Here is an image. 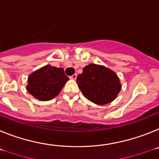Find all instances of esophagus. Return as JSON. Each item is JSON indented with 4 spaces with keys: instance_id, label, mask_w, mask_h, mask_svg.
<instances>
[{
    "instance_id": "esophagus-1",
    "label": "esophagus",
    "mask_w": 159,
    "mask_h": 159,
    "mask_svg": "<svg viewBox=\"0 0 159 159\" xmlns=\"http://www.w3.org/2000/svg\"><path fill=\"white\" fill-rule=\"evenodd\" d=\"M70 78H71V79H73V80H75L76 78H77V74H74V75L70 76Z\"/></svg>"
}]
</instances>
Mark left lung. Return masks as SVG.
<instances>
[{
  "label": "left lung",
  "mask_w": 159,
  "mask_h": 159,
  "mask_svg": "<svg viewBox=\"0 0 159 159\" xmlns=\"http://www.w3.org/2000/svg\"><path fill=\"white\" fill-rule=\"evenodd\" d=\"M77 83L84 96L98 105L111 102L121 89L119 78L114 71L95 64L84 67L77 78Z\"/></svg>",
  "instance_id": "1"
}]
</instances>
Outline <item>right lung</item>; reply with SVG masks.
I'll list each match as a JSON object with an SVG mask.
<instances>
[{
  "instance_id": "1",
  "label": "right lung",
  "mask_w": 159,
  "mask_h": 159,
  "mask_svg": "<svg viewBox=\"0 0 159 159\" xmlns=\"http://www.w3.org/2000/svg\"><path fill=\"white\" fill-rule=\"evenodd\" d=\"M68 80L62 68L47 65L29 76L26 89L37 99L49 101L60 93Z\"/></svg>"
}]
</instances>
